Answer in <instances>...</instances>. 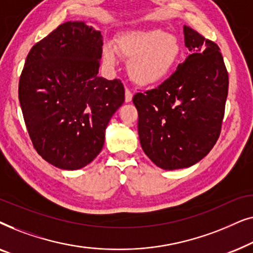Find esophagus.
Segmentation results:
<instances>
[{"label":"esophagus","instance_id":"obj_1","mask_svg":"<svg viewBox=\"0 0 253 253\" xmlns=\"http://www.w3.org/2000/svg\"><path fill=\"white\" fill-rule=\"evenodd\" d=\"M132 100V92L129 88H126V102H130Z\"/></svg>","mask_w":253,"mask_h":253}]
</instances>
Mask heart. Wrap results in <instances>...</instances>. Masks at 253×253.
<instances>
[{"label": "heart", "mask_w": 253, "mask_h": 253, "mask_svg": "<svg viewBox=\"0 0 253 253\" xmlns=\"http://www.w3.org/2000/svg\"><path fill=\"white\" fill-rule=\"evenodd\" d=\"M113 43L102 48L103 62L109 67L117 63V51L127 58L126 70L131 81L140 86L157 85L168 77L177 63L181 46L174 36L160 29L126 32Z\"/></svg>", "instance_id": "1"}]
</instances>
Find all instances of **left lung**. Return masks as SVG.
<instances>
[{"label":"left lung","instance_id":"8db88e82","mask_svg":"<svg viewBox=\"0 0 253 253\" xmlns=\"http://www.w3.org/2000/svg\"><path fill=\"white\" fill-rule=\"evenodd\" d=\"M189 56L157 88L137 93L138 134L145 154L165 170L191 167L220 136L228 72L216 43L183 27Z\"/></svg>","mask_w":253,"mask_h":253}]
</instances>
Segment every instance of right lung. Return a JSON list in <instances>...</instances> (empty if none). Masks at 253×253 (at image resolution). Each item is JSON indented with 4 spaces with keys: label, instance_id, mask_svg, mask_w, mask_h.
<instances>
[{
    "label": "right lung",
    "instance_id": "add662e5",
    "mask_svg": "<svg viewBox=\"0 0 253 253\" xmlns=\"http://www.w3.org/2000/svg\"><path fill=\"white\" fill-rule=\"evenodd\" d=\"M102 44L93 26L67 22L34 44L20 76V108L33 146L64 170L94 160L124 102L121 81L98 76Z\"/></svg>",
    "mask_w": 253,
    "mask_h": 253
}]
</instances>
